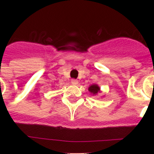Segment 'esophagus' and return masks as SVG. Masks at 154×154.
Returning <instances> with one entry per match:
<instances>
[{
  "label": "esophagus",
  "instance_id": "1",
  "mask_svg": "<svg viewBox=\"0 0 154 154\" xmlns=\"http://www.w3.org/2000/svg\"><path fill=\"white\" fill-rule=\"evenodd\" d=\"M78 82H79L77 79H72V84H73V85H77Z\"/></svg>",
  "mask_w": 154,
  "mask_h": 154
}]
</instances>
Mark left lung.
Wrapping results in <instances>:
<instances>
[{
    "instance_id": "1",
    "label": "left lung",
    "mask_w": 154,
    "mask_h": 154,
    "mask_svg": "<svg viewBox=\"0 0 154 154\" xmlns=\"http://www.w3.org/2000/svg\"><path fill=\"white\" fill-rule=\"evenodd\" d=\"M89 91L93 95H96L98 92H100V88H99V86H98V85L94 84V85H90L89 87Z\"/></svg>"
}]
</instances>
